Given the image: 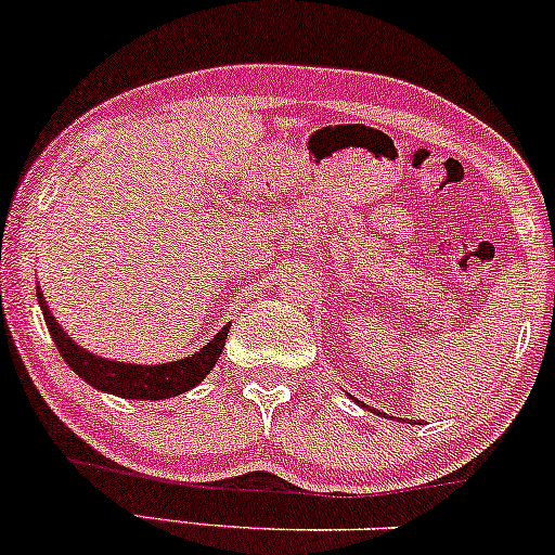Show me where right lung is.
I'll return each instance as SVG.
<instances>
[{"label":"right lung","mask_w":555,"mask_h":555,"mask_svg":"<svg viewBox=\"0 0 555 555\" xmlns=\"http://www.w3.org/2000/svg\"><path fill=\"white\" fill-rule=\"evenodd\" d=\"M38 301L43 310L48 333L53 335L55 346H59L63 361L79 374L83 382L91 384L94 389L109 391V395L128 397V399H168L177 397L181 391L194 389L196 384L205 378L220 359L222 348H225L230 325H225L205 348H199L189 359L160 363V366H140V363H120L107 361L100 356L89 353L81 346L63 333L59 322L48 310V301L38 286Z\"/></svg>","instance_id":"obj_1"}]
</instances>
